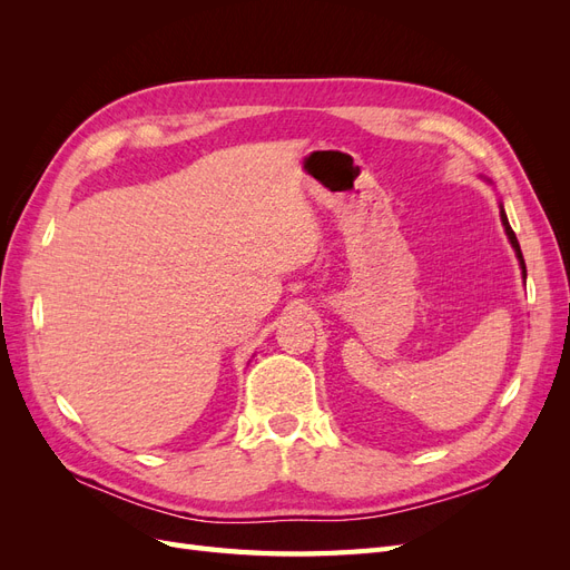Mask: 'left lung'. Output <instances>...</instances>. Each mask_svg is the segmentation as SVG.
I'll return each instance as SVG.
<instances>
[{
  "mask_svg": "<svg viewBox=\"0 0 570 570\" xmlns=\"http://www.w3.org/2000/svg\"><path fill=\"white\" fill-rule=\"evenodd\" d=\"M499 218H502V226H504V233H507V237H509V243H511V247H513V252H515V258H519V266H521V271H523V281H525V262H523V254H521V245H519V239H515V233L511 230V226H509V218H507V212H504V204L499 202Z\"/></svg>",
  "mask_w": 570,
  "mask_h": 570,
  "instance_id": "1",
  "label": "left lung"
}]
</instances>
